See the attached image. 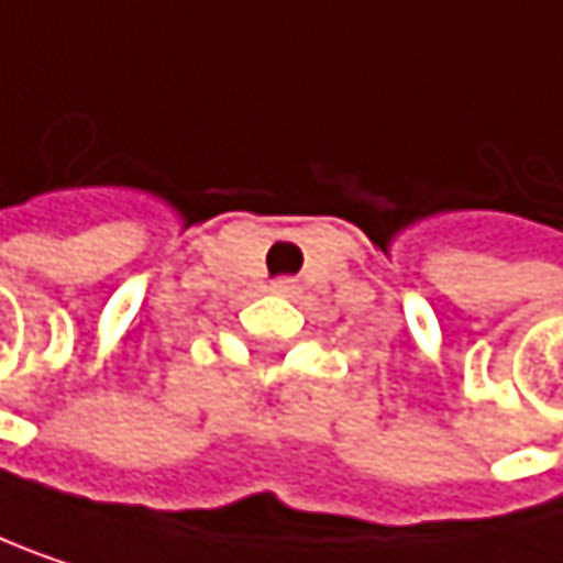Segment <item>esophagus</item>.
<instances>
[{"label":"esophagus","instance_id":"34e87169","mask_svg":"<svg viewBox=\"0 0 563 563\" xmlns=\"http://www.w3.org/2000/svg\"><path fill=\"white\" fill-rule=\"evenodd\" d=\"M272 291H278V295H291V291H295V278H275V282H272Z\"/></svg>","mask_w":563,"mask_h":563}]
</instances>
